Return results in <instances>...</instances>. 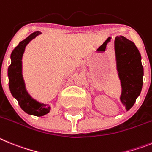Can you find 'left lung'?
<instances>
[{
    "mask_svg": "<svg viewBox=\"0 0 152 152\" xmlns=\"http://www.w3.org/2000/svg\"><path fill=\"white\" fill-rule=\"evenodd\" d=\"M114 45L123 88L120 100L128 110L133 106L142 88L144 73L141 54L135 44L122 35L116 37Z\"/></svg>",
    "mask_w": 152,
    "mask_h": 152,
    "instance_id": "8db88e82",
    "label": "left lung"
}]
</instances>
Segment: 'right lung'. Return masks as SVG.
Wrapping results in <instances>:
<instances>
[{
  "instance_id": "obj_1",
  "label": "right lung",
  "mask_w": 152,
  "mask_h": 152,
  "mask_svg": "<svg viewBox=\"0 0 152 152\" xmlns=\"http://www.w3.org/2000/svg\"><path fill=\"white\" fill-rule=\"evenodd\" d=\"M40 32H35L28 35L25 40L22 41L12 52L11 64L8 67L9 87L12 95L18 101L20 107L30 115L42 117L50 110V107L41 104L31 98L25 88L22 76V57L26 46L31 40L40 35Z\"/></svg>"
}]
</instances>
